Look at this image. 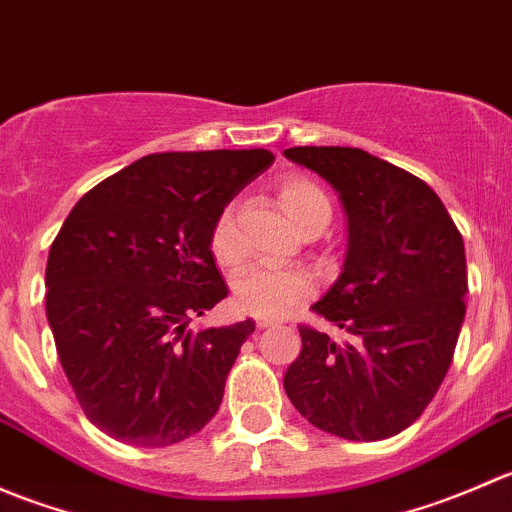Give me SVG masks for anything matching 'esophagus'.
<instances>
[{"label": "esophagus", "instance_id": "obj_1", "mask_svg": "<svg viewBox=\"0 0 512 512\" xmlns=\"http://www.w3.org/2000/svg\"><path fill=\"white\" fill-rule=\"evenodd\" d=\"M255 324H257V327H260V329H270V327H275L277 322H275V319H262V317H260Z\"/></svg>", "mask_w": 512, "mask_h": 512}]
</instances>
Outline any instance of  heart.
<instances>
[{
  "instance_id": "obj_1",
  "label": "heart",
  "mask_w": 512,
  "mask_h": 512,
  "mask_svg": "<svg viewBox=\"0 0 512 512\" xmlns=\"http://www.w3.org/2000/svg\"><path fill=\"white\" fill-rule=\"evenodd\" d=\"M277 200H280V208L285 210L289 223L299 232H307L312 227L324 230L332 218V205H329L327 195L322 193L319 185L302 175H289L282 180ZM210 252L220 267H235L242 260V247L230 213H220L213 223ZM232 289H235V302L242 312H250L262 319H277L312 297L317 282L302 267H250V270L240 272Z\"/></svg>"
}]
</instances>
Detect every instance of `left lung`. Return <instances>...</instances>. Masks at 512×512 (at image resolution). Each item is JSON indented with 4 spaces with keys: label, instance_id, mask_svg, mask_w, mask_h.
Masks as SVG:
<instances>
[{
    "label": "left lung",
    "instance_id": "obj_1",
    "mask_svg": "<svg viewBox=\"0 0 512 512\" xmlns=\"http://www.w3.org/2000/svg\"><path fill=\"white\" fill-rule=\"evenodd\" d=\"M285 158L322 175L347 213L342 272L317 314L332 339L299 327L285 391L312 426L384 441L436 396L466 319V250L446 205L416 175L361 148L297 146Z\"/></svg>",
    "mask_w": 512,
    "mask_h": 512
}]
</instances>
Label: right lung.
<instances>
[{
    "instance_id": "1",
    "label": "right lung",
    "mask_w": 512,
    "mask_h": 512,
    "mask_svg": "<svg viewBox=\"0 0 512 512\" xmlns=\"http://www.w3.org/2000/svg\"><path fill=\"white\" fill-rule=\"evenodd\" d=\"M272 160L265 148L151 153L89 190L61 225L46 319L81 409L116 441L173 446L218 414L255 322L188 324L227 297L213 223Z\"/></svg>"
}]
</instances>
